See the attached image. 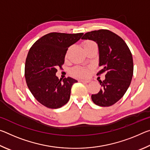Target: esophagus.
<instances>
[{"label":"esophagus","instance_id":"esophagus-1","mask_svg":"<svg viewBox=\"0 0 150 150\" xmlns=\"http://www.w3.org/2000/svg\"><path fill=\"white\" fill-rule=\"evenodd\" d=\"M80 82L81 83H90V80H83V79H81L79 80Z\"/></svg>","mask_w":150,"mask_h":150}]
</instances>
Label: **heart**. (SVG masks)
<instances>
[{
    "instance_id": "b5f03b06",
    "label": "heart",
    "mask_w": 150,
    "mask_h": 150,
    "mask_svg": "<svg viewBox=\"0 0 150 150\" xmlns=\"http://www.w3.org/2000/svg\"><path fill=\"white\" fill-rule=\"evenodd\" d=\"M96 46V44L93 41H90V40H88V41H86L83 44V47H84V49L86 48L89 47H94ZM89 71L90 69L89 67H83V66H75V67H73L71 69V73L73 76L76 77H87L89 74Z\"/></svg>"
}]
</instances>
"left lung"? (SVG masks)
Listing matches in <instances>:
<instances>
[{"mask_svg": "<svg viewBox=\"0 0 150 150\" xmlns=\"http://www.w3.org/2000/svg\"><path fill=\"white\" fill-rule=\"evenodd\" d=\"M81 39L93 40L98 44L102 69L97 75L105 73V79L99 81L100 91L91 95L92 100L100 106L113 105L122 97L131 83L134 64L130 50L122 38L108 30L87 32Z\"/></svg>", "mask_w": 150, "mask_h": 150, "instance_id": "obj_1", "label": "left lung"}]
</instances>
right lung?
<instances>
[{
	"instance_id": "obj_1",
	"label": "right lung",
	"mask_w": 150,
	"mask_h": 150,
	"mask_svg": "<svg viewBox=\"0 0 150 150\" xmlns=\"http://www.w3.org/2000/svg\"><path fill=\"white\" fill-rule=\"evenodd\" d=\"M83 35L49 33L30 49L25 63V79L30 92L42 105L59 108L69 101L71 89L77 81L71 77L59 79L55 73L64 63L68 47Z\"/></svg>"
}]
</instances>
